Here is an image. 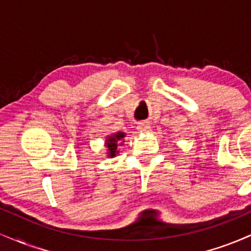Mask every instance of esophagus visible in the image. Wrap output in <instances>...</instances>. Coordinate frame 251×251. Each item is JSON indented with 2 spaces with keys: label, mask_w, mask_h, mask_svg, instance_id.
<instances>
[{
  "label": "esophagus",
  "mask_w": 251,
  "mask_h": 251,
  "mask_svg": "<svg viewBox=\"0 0 251 251\" xmlns=\"http://www.w3.org/2000/svg\"><path fill=\"white\" fill-rule=\"evenodd\" d=\"M137 128H138L139 132H147V131H150V129H151V125H150V123L144 122V123L139 124Z\"/></svg>",
  "instance_id": "esophagus-1"
}]
</instances>
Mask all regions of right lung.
<instances>
[{
	"label": "right lung",
	"instance_id": "1",
	"mask_svg": "<svg viewBox=\"0 0 251 251\" xmlns=\"http://www.w3.org/2000/svg\"><path fill=\"white\" fill-rule=\"evenodd\" d=\"M125 137L126 133H124V132H116V133L108 134L105 137V147L107 149V158H114L119 153V149L118 147L124 144L125 140H123V139Z\"/></svg>",
	"mask_w": 251,
	"mask_h": 251
}]
</instances>
